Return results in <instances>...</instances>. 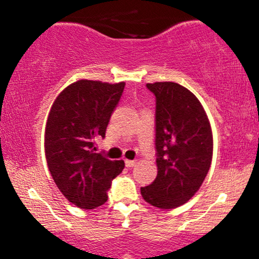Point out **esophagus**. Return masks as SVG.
I'll list each match as a JSON object with an SVG mask.
<instances>
[{"label":"esophagus","instance_id":"34e87169","mask_svg":"<svg viewBox=\"0 0 259 259\" xmlns=\"http://www.w3.org/2000/svg\"><path fill=\"white\" fill-rule=\"evenodd\" d=\"M136 164V160H129V159H125V165L127 168L130 167H134V165Z\"/></svg>","mask_w":259,"mask_h":259}]
</instances>
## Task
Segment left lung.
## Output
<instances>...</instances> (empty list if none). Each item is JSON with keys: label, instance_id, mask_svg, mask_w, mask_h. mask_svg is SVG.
<instances>
[{"label": "left lung", "instance_id": "8db88e82", "mask_svg": "<svg viewBox=\"0 0 259 259\" xmlns=\"http://www.w3.org/2000/svg\"><path fill=\"white\" fill-rule=\"evenodd\" d=\"M156 97L157 178L141 187L144 200L162 209L186 203L203 183L213 154L210 124L192 92L177 82L147 84Z\"/></svg>", "mask_w": 259, "mask_h": 259}]
</instances>
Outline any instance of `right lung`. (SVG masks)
Wrapping results in <instances>:
<instances>
[{
	"label": "right lung",
	"mask_w": 259,
	"mask_h": 259,
	"mask_svg": "<svg viewBox=\"0 0 259 259\" xmlns=\"http://www.w3.org/2000/svg\"><path fill=\"white\" fill-rule=\"evenodd\" d=\"M125 82L107 84L79 80L59 94L45 132V153L56 185L68 201L92 209L108 200L112 180L124 169L123 160L95 153V139L105 138L112 113Z\"/></svg>",
	"instance_id": "right-lung-1"
}]
</instances>
